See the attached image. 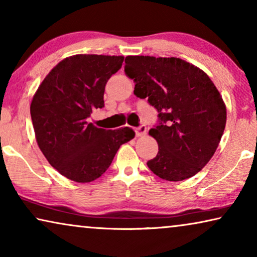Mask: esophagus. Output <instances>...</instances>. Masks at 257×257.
I'll use <instances>...</instances> for the list:
<instances>
[{"mask_svg":"<svg viewBox=\"0 0 257 257\" xmlns=\"http://www.w3.org/2000/svg\"><path fill=\"white\" fill-rule=\"evenodd\" d=\"M146 132H147V127L145 125H141L139 127L136 128V135L137 137H144L146 136Z\"/></svg>","mask_w":257,"mask_h":257,"instance_id":"obj_1","label":"esophagus"}]
</instances>
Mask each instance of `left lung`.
<instances>
[{"mask_svg": "<svg viewBox=\"0 0 257 257\" xmlns=\"http://www.w3.org/2000/svg\"><path fill=\"white\" fill-rule=\"evenodd\" d=\"M125 74L135 95L148 98L160 122L150 130L159 152L147 162L162 180H187L213 156L226 125V105L207 74L180 58L128 55Z\"/></svg>", "mask_w": 257, "mask_h": 257, "instance_id": "obj_1", "label": "left lung"}]
</instances>
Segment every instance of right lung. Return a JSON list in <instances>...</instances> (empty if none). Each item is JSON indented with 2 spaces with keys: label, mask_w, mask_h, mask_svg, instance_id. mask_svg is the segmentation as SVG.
<instances>
[{
  "label": "right lung",
  "mask_w": 257,
  "mask_h": 257,
  "mask_svg": "<svg viewBox=\"0 0 257 257\" xmlns=\"http://www.w3.org/2000/svg\"><path fill=\"white\" fill-rule=\"evenodd\" d=\"M122 61L121 55H72L47 74L33 96L30 112L37 144L68 180L88 183L102 176L121 145L136 136L130 127L111 131L88 121L104 106L105 84Z\"/></svg>",
  "instance_id": "1"
}]
</instances>
